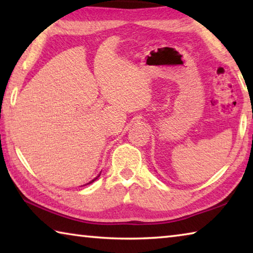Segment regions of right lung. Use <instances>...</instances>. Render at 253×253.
Here are the masks:
<instances>
[{
    "label": "right lung",
    "instance_id": "add662e5",
    "mask_svg": "<svg viewBox=\"0 0 253 253\" xmlns=\"http://www.w3.org/2000/svg\"><path fill=\"white\" fill-rule=\"evenodd\" d=\"M98 177H99V175H98V176H97V177H96V178H93V179H92V181H91V182H89V183H87V184H90V183H92V182H93V181H96V179H97V178H98Z\"/></svg>",
    "mask_w": 253,
    "mask_h": 253
}]
</instances>
